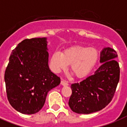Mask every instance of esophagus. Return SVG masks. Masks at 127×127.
<instances>
[{"instance_id": "34e87169", "label": "esophagus", "mask_w": 127, "mask_h": 127, "mask_svg": "<svg viewBox=\"0 0 127 127\" xmlns=\"http://www.w3.org/2000/svg\"><path fill=\"white\" fill-rule=\"evenodd\" d=\"M61 84V85H63V86H68V82L66 81V80H62Z\"/></svg>"}]
</instances>
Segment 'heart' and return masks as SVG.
Returning <instances> with one entry per match:
<instances>
[{"instance_id":"b5f03b06","label":"heart","mask_w":127,"mask_h":127,"mask_svg":"<svg viewBox=\"0 0 127 127\" xmlns=\"http://www.w3.org/2000/svg\"><path fill=\"white\" fill-rule=\"evenodd\" d=\"M98 52L95 48L75 45L64 50L63 53L55 51L51 58V65L56 72L66 69L70 64V70L78 78L87 76L98 61Z\"/></svg>"}]
</instances>
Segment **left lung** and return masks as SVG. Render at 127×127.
<instances>
[{
	"label": "left lung",
	"instance_id": "1",
	"mask_svg": "<svg viewBox=\"0 0 127 127\" xmlns=\"http://www.w3.org/2000/svg\"><path fill=\"white\" fill-rule=\"evenodd\" d=\"M116 51L104 47L100 53L101 66L94 74L71 85L68 105L72 111L90 114L101 110L112 100L119 81L120 68Z\"/></svg>",
	"mask_w": 127,
	"mask_h": 127
}]
</instances>
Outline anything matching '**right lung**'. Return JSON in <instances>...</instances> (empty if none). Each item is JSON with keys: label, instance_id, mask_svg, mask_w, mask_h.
<instances>
[{"label": "right lung", "instance_id": "right-lung-1", "mask_svg": "<svg viewBox=\"0 0 127 127\" xmlns=\"http://www.w3.org/2000/svg\"><path fill=\"white\" fill-rule=\"evenodd\" d=\"M46 37L26 39L18 45L9 58L4 74L9 103L23 114L41 109L47 93L61 83L49 69Z\"/></svg>", "mask_w": 127, "mask_h": 127}]
</instances>
